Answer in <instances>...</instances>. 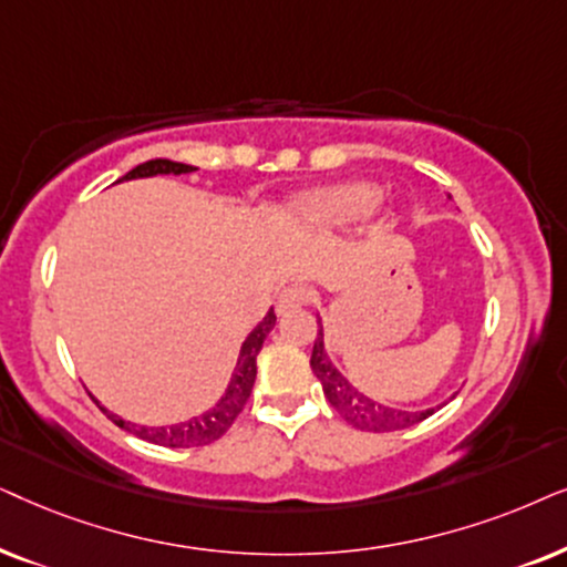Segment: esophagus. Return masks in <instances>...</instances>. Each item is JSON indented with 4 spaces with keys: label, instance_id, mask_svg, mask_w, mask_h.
I'll use <instances>...</instances> for the list:
<instances>
[{
    "label": "esophagus",
    "instance_id": "1",
    "mask_svg": "<svg viewBox=\"0 0 567 567\" xmlns=\"http://www.w3.org/2000/svg\"><path fill=\"white\" fill-rule=\"evenodd\" d=\"M308 300H311V292H308V288H303V285H290V288H285L282 292H279L277 313H288V311H292V308L306 306Z\"/></svg>",
    "mask_w": 567,
    "mask_h": 567
}]
</instances>
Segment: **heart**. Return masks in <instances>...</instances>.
Returning <instances> with one entry per match:
<instances>
[{
  "mask_svg": "<svg viewBox=\"0 0 567 567\" xmlns=\"http://www.w3.org/2000/svg\"><path fill=\"white\" fill-rule=\"evenodd\" d=\"M381 205V188L365 181L321 186L288 202L285 215L296 228L329 230L365 220Z\"/></svg>",
  "mask_w": 567,
  "mask_h": 567,
  "instance_id": "obj_1",
  "label": "heart"
}]
</instances>
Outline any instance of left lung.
<instances>
[{
  "label": "left lung",
  "mask_w": 567,
  "mask_h": 567,
  "mask_svg": "<svg viewBox=\"0 0 567 567\" xmlns=\"http://www.w3.org/2000/svg\"><path fill=\"white\" fill-rule=\"evenodd\" d=\"M311 368L316 379L321 381L323 396L329 404L342 414V417L358 430H371V433H389V430H404L417 425V422L427 420L435 414L443 404L427 406V410H402V406H391L379 402L375 396H368L360 386L350 383V379L339 371L327 354V342H323V323L319 319V337L313 342L311 352Z\"/></svg>",
  "instance_id": "1"
}]
</instances>
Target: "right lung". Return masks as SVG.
Returning a JSON list of instances; mask_svg holds the SVG:
<instances>
[{
	"label": "right lung",
	"mask_w": 567,
	"mask_h": 567,
	"mask_svg": "<svg viewBox=\"0 0 567 567\" xmlns=\"http://www.w3.org/2000/svg\"><path fill=\"white\" fill-rule=\"evenodd\" d=\"M194 171H196L194 165L173 163V161H165V157H155V161L140 163L137 168H132L126 176H121L118 181L153 178V176H184V173H194ZM275 321H277V316L269 308L267 316L256 323L251 334L244 339V344H240L236 368H233V375L228 381V389H225V394L217 399L215 406H209L207 412L196 414V417H192V420L176 422V425H165V427L163 425L161 427L137 425V422H130V420L118 417V414L109 412L101 402H97V399L95 402L113 422H116L121 430L142 437V441L155 443V446H168V449L207 446V443H213V441H217V437H223L225 433H228L233 420L238 417L240 410H244L248 402V396H251V389L256 381V358H259L264 339H267L271 329H275Z\"/></svg>",
	"instance_id": "add662e5"
}]
</instances>
